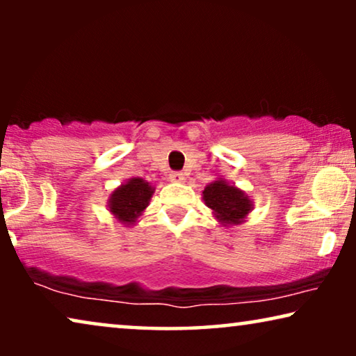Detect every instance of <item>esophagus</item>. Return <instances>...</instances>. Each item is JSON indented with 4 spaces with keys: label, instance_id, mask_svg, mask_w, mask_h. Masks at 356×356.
I'll list each match as a JSON object with an SVG mask.
<instances>
[{
    "label": "esophagus",
    "instance_id": "1",
    "mask_svg": "<svg viewBox=\"0 0 356 356\" xmlns=\"http://www.w3.org/2000/svg\"><path fill=\"white\" fill-rule=\"evenodd\" d=\"M170 181L183 183L184 181V175L181 172H172V173H170Z\"/></svg>",
    "mask_w": 356,
    "mask_h": 356
}]
</instances>
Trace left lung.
Returning <instances> with one entry per match:
<instances>
[{
  "mask_svg": "<svg viewBox=\"0 0 356 356\" xmlns=\"http://www.w3.org/2000/svg\"><path fill=\"white\" fill-rule=\"evenodd\" d=\"M202 201L211 209L216 220L225 227L240 225L254 209L251 197L225 178L209 183L202 191Z\"/></svg>",
  "mask_w": 356,
  "mask_h": 356,
  "instance_id": "1",
  "label": "left lung"
}]
</instances>
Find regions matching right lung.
<instances>
[{"instance_id": "right-lung-1", "label": "right lung", "mask_w": 356, "mask_h": 356, "mask_svg": "<svg viewBox=\"0 0 356 356\" xmlns=\"http://www.w3.org/2000/svg\"><path fill=\"white\" fill-rule=\"evenodd\" d=\"M154 191L155 188L149 181H145V179L139 177L129 178L110 193L106 206H108L111 216L121 225H134L145 209H147L150 199L154 196Z\"/></svg>"}]
</instances>
